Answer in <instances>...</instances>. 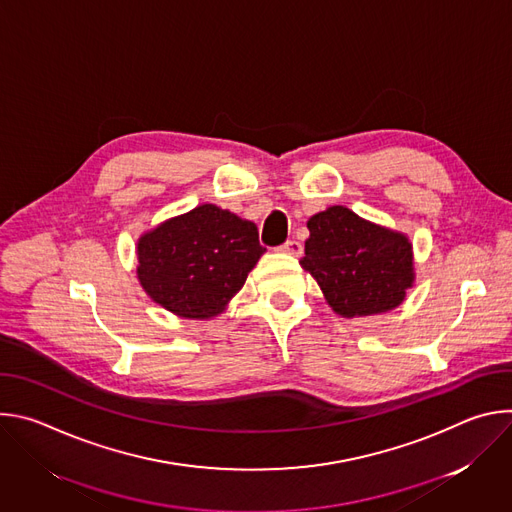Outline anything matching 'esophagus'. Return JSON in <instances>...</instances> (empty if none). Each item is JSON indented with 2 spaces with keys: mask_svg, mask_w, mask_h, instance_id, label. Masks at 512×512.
Masks as SVG:
<instances>
[{
  "mask_svg": "<svg viewBox=\"0 0 512 512\" xmlns=\"http://www.w3.org/2000/svg\"><path fill=\"white\" fill-rule=\"evenodd\" d=\"M283 253H287V255H302V251H304V247H302V243L300 241H296V239H291V241H285L281 247H279Z\"/></svg>",
  "mask_w": 512,
  "mask_h": 512,
  "instance_id": "esophagus-1",
  "label": "esophagus"
}]
</instances>
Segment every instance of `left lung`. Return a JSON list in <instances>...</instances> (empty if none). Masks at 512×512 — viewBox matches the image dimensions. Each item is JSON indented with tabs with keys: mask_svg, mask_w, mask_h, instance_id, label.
<instances>
[{
	"mask_svg": "<svg viewBox=\"0 0 512 512\" xmlns=\"http://www.w3.org/2000/svg\"><path fill=\"white\" fill-rule=\"evenodd\" d=\"M300 265L312 273L330 308L344 318L397 308L413 287V247L403 233L330 206L308 221Z\"/></svg>",
	"mask_w": 512,
	"mask_h": 512,
	"instance_id": "1",
	"label": "left lung"
}]
</instances>
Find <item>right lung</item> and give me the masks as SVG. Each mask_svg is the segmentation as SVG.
<instances>
[{
  "label": "right lung",
  "instance_id": "add662e5",
  "mask_svg": "<svg viewBox=\"0 0 512 512\" xmlns=\"http://www.w3.org/2000/svg\"><path fill=\"white\" fill-rule=\"evenodd\" d=\"M263 253L255 223L200 204L139 237L137 279L168 312L208 320L227 308Z\"/></svg>",
  "mask_w": 512,
  "mask_h": 512
}]
</instances>
